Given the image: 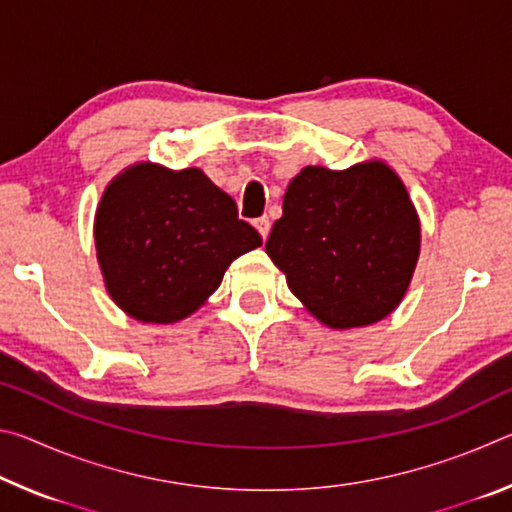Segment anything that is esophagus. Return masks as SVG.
I'll list each match as a JSON object with an SVG mask.
<instances>
[{"instance_id": "34e87169", "label": "esophagus", "mask_w": 512, "mask_h": 512, "mask_svg": "<svg viewBox=\"0 0 512 512\" xmlns=\"http://www.w3.org/2000/svg\"><path fill=\"white\" fill-rule=\"evenodd\" d=\"M255 228L259 235H262V239H266L268 232H271V221H268V216H259V219L255 221Z\"/></svg>"}]
</instances>
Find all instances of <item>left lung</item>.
<instances>
[{
  "mask_svg": "<svg viewBox=\"0 0 512 512\" xmlns=\"http://www.w3.org/2000/svg\"><path fill=\"white\" fill-rule=\"evenodd\" d=\"M266 253L311 316L332 329L393 314L420 257V219L395 169L305 167L291 180Z\"/></svg>",
  "mask_w": 512,
  "mask_h": 512,
  "instance_id": "left-lung-1",
  "label": "left lung"
}]
</instances>
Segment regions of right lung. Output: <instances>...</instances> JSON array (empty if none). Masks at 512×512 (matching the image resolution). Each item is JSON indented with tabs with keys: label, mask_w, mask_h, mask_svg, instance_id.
<instances>
[{
	"label": "right lung",
	"mask_w": 512,
	"mask_h": 512,
	"mask_svg": "<svg viewBox=\"0 0 512 512\" xmlns=\"http://www.w3.org/2000/svg\"><path fill=\"white\" fill-rule=\"evenodd\" d=\"M94 246L115 305L140 323L171 325L205 305L262 237L201 169L137 162L103 192Z\"/></svg>",
	"instance_id": "add662e5"
}]
</instances>
